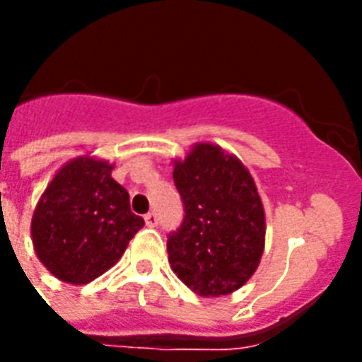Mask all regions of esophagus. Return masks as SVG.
<instances>
[{"label": "esophagus", "mask_w": 362, "mask_h": 362, "mask_svg": "<svg viewBox=\"0 0 362 362\" xmlns=\"http://www.w3.org/2000/svg\"><path fill=\"white\" fill-rule=\"evenodd\" d=\"M144 221H146L148 227H156L158 226V216H156V212H148V214L144 216Z\"/></svg>", "instance_id": "1"}]
</instances>
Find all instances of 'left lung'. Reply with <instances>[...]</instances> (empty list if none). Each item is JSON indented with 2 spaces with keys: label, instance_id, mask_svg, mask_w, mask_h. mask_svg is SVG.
Segmentation results:
<instances>
[{
  "label": "left lung",
  "instance_id": "left-lung-1",
  "mask_svg": "<svg viewBox=\"0 0 362 362\" xmlns=\"http://www.w3.org/2000/svg\"><path fill=\"white\" fill-rule=\"evenodd\" d=\"M184 221L167 240L170 269L201 297L240 289L264 250V209L240 159L212 142H197L175 159Z\"/></svg>",
  "mask_w": 362,
  "mask_h": 362
}]
</instances>
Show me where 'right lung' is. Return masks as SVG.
<instances>
[{
  "instance_id": "1",
  "label": "right lung",
  "mask_w": 362,
  "mask_h": 362,
  "mask_svg": "<svg viewBox=\"0 0 362 362\" xmlns=\"http://www.w3.org/2000/svg\"><path fill=\"white\" fill-rule=\"evenodd\" d=\"M115 165L93 156L71 159L42 192L31 240L37 257L58 280L84 286L116 264L144 226L129 193L110 176Z\"/></svg>"
}]
</instances>
